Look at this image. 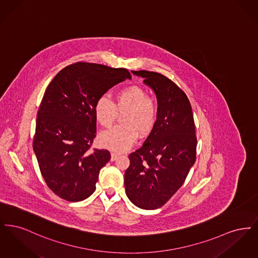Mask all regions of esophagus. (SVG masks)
Here are the masks:
<instances>
[{
    "instance_id": "obj_1",
    "label": "esophagus",
    "mask_w": 258,
    "mask_h": 258,
    "mask_svg": "<svg viewBox=\"0 0 258 258\" xmlns=\"http://www.w3.org/2000/svg\"><path fill=\"white\" fill-rule=\"evenodd\" d=\"M119 156H120V154H118V153H116V152H112V153H111V160H116Z\"/></svg>"
}]
</instances>
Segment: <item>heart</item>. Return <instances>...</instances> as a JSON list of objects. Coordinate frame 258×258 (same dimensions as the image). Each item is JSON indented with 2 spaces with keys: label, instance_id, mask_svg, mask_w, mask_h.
Listing matches in <instances>:
<instances>
[{
  "label": "heart",
  "instance_id": "obj_1",
  "mask_svg": "<svg viewBox=\"0 0 258 258\" xmlns=\"http://www.w3.org/2000/svg\"><path fill=\"white\" fill-rule=\"evenodd\" d=\"M123 115V125H119L102 133L100 142L104 147L123 152L135 143L137 135H146L155 126L158 109L155 101L148 97L146 91L137 85L124 87L115 94V102L106 96L98 98L95 114L98 123L109 127L115 122L118 112Z\"/></svg>",
  "mask_w": 258,
  "mask_h": 258
}]
</instances>
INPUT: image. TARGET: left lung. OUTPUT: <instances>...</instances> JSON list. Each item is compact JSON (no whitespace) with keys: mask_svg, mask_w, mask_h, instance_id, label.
I'll return each mask as SVG.
<instances>
[{"mask_svg":"<svg viewBox=\"0 0 258 258\" xmlns=\"http://www.w3.org/2000/svg\"><path fill=\"white\" fill-rule=\"evenodd\" d=\"M132 73L155 92L158 118L143 145L128 156L125 195L135 206L155 210L182 186L196 162V124L188 98L169 78L148 71Z\"/></svg>","mask_w":258,"mask_h":258,"instance_id":"left-lung-1","label":"left lung"}]
</instances>
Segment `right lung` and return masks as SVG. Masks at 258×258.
Returning a JSON list of instances; mask_svg holds the SVG:
<instances>
[{
  "label": "right lung",
  "instance_id": "1",
  "mask_svg": "<svg viewBox=\"0 0 258 258\" xmlns=\"http://www.w3.org/2000/svg\"><path fill=\"white\" fill-rule=\"evenodd\" d=\"M131 78L125 69L79 61L50 82L37 111L33 147L45 183L58 197L78 202L96 190L111 156L91 148L97 133L95 105L111 87Z\"/></svg>",
  "mask_w": 258,
  "mask_h": 258
}]
</instances>
